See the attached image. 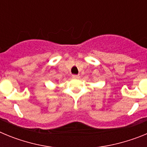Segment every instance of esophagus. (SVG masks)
<instances>
[{
    "label": "esophagus",
    "instance_id": "1",
    "mask_svg": "<svg viewBox=\"0 0 147 147\" xmlns=\"http://www.w3.org/2000/svg\"><path fill=\"white\" fill-rule=\"evenodd\" d=\"M72 77L74 78V79H79V78L80 77V76H79V75H76V74H74V75H72Z\"/></svg>",
    "mask_w": 147,
    "mask_h": 147
}]
</instances>
